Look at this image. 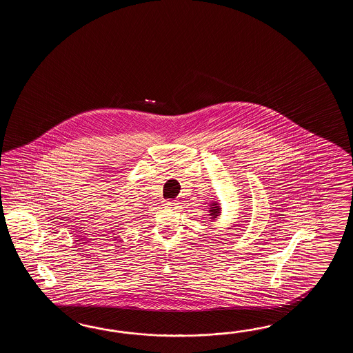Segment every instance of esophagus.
I'll return each instance as SVG.
<instances>
[{"mask_svg": "<svg viewBox=\"0 0 353 353\" xmlns=\"http://www.w3.org/2000/svg\"><path fill=\"white\" fill-rule=\"evenodd\" d=\"M176 201H164V205L168 207V208H174V207H176Z\"/></svg>", "mask_w": 353, "mask_h": 353, "instance_id": "esophagus-1", "label": "esophagus"}]
</instances>
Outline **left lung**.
Masks as SVG:
<instances>
[{
	"label": "left lung",
	"instance_id": "1",
	"mask_svg": "<svg viewBox=\"0 0 353 353\" xmlns=\"http://www.w3.org/2000/svg\"><path fill=\"white\" fill-rule=\"evenodd\" d=\"M208 210H208V213H210V214H208V216H210L208 219H210V222L221 216V210H222V208H221V204H219L217 201H212Z\"/></svg>",
	"mask_w": 353,
	"mask_h": 353
}]
</instances>
